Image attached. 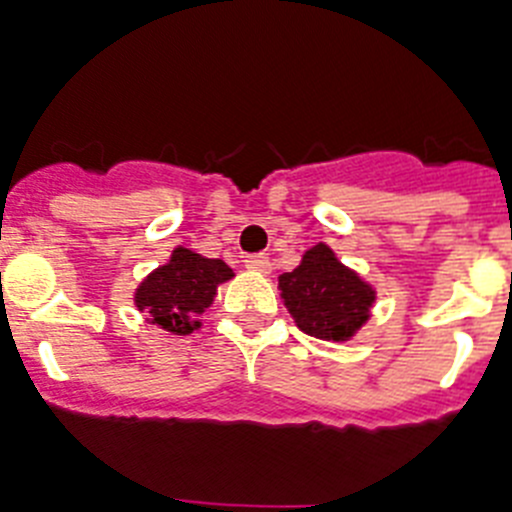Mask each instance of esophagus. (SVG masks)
<instances>
[{"label":"esophagus","mask_w":512,"mask_h":512,"mask_svg":"<svg viewBox=\"0 0 512 512\" xmlns=\"http://www.w3.org/2000/svg\"><path fill=\"white\" fill-rule=\"evenodd\" d=\"M244 265H247V270H255V273H268L270 257L268 255H247L244 257Z\"/></svg>","instance_id":"34e87169"}]
</instances>
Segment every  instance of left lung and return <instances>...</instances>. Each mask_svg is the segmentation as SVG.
Returning <instances> with one entry per match:
<instances>
[{"label": "left lung", "instance_id": "left-lung-1", "mask_svg": "<svg viewBox=\"0 0 512 512\" xmlns=\"http://www.w3.org/2000/svg\"><path fill=\"white\" fill-rule=\"evenodd\" d=\"M278 289L299 330L322 341H349L375 304V289L322 242L304 252L299 268L278 276Z\"/></svg>", "mask_w": 512, "mask_h": 512}]
</instances>
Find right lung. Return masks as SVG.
Segmentation results:
<instances>
[{
	"label": "right lung",
	"instance_id": "obj_1",
	"mask_svg": "<svg viewBox=\"0 0 512 512\" xmlns=\"http://www.w3.org/2000/svg\"><path fill=\"white\" fill-rule=\"evenodd\" d=\"M234 278V270L223 260L197 255L187 247H176L169 263L156 268L135 291V307L148 315L150 325L169 330L174 336H190L200 328L197 317L213 304L218 286Z\"/></svg>",
	"mask_w": 512,
	"mask_h": 512
}]
</instances>
